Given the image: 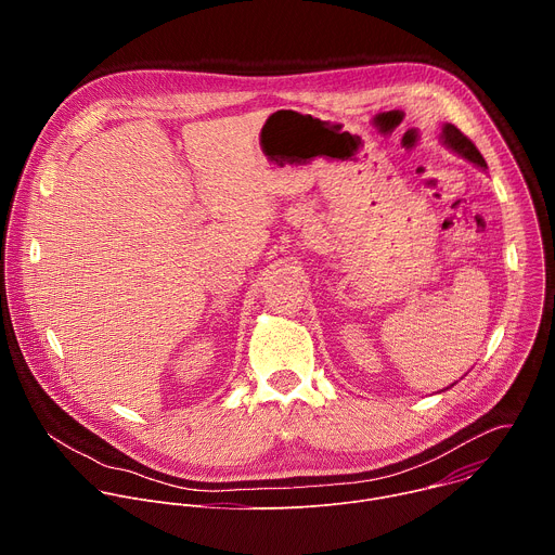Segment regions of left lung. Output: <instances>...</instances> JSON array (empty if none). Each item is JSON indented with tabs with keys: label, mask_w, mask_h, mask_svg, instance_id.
Returning <instances> with one entry per match:
<instances>
[{
	"label": "left lung",
	"mask_w": 555,
	"mask_h": 555,
	"mask_svg": "<svg viewBox=\"0 0 555 555\" xmlns=\"http://www.w3.org/2000/svg\"><path fill=\"white\" fill-rule=\"evenodd\" d=\"M443 142H446L450 149H454L456 153H461L463 157H467L469 163L479 165V167H488L486 160H483L481 151H479L477 146H474V142H472L465 133H461L454 125H446V127H443Z\"/></svg>",
	"instance_id": "left-lung-1"
}]
</instances>
